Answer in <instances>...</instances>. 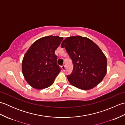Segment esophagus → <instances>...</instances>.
I'll use <instances>...</instances> for the list:
<instances>
[{"mask_svg": "<svg viewBox=\"0 0 125 125\" xmlns=\"http://www.w3.org/2000/svg\"><path fill=\"white\" fill-rule=\"evenodd\" d=\"M62 70H63V71H65V69H66L65 65H63L62 66Z\"/></svg>", "mask_w": 125, "mask_h": 125, "instance_id": "esophagus-1", "label": "esophagus"}]
</instances>
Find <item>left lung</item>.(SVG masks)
<instances>
[{"label":"left lung","mask_w":125,"mask_h":125,"mask_svg":"<svg viewBox=\"0 0 125 125\" xmlns=\"http://www.w3.org/2000/svg\"><path fill=\"white\" fill-rule=\"evenodd\" d=\"M73 65L68 81L78 89L87 90L102 81L107 72V60L99 47L91 40L81 36L66 38L61 44Z\"/></svg>","instance_id":"obj_1"}]
</instances>
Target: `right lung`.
<instances>
[{
	"label": "right lung",
	"instance_id": "right-lung-1",
	"mask_svg": "<svg viewBox=\"0 0 125 125\" xmlns=\"http://www.w3.org/2000/svg\"><path fill=\"white\" fill-rule=\"evenodd\" d=\"M63 39L58 36L43 37L34 42L26 52L22 62V71L31 87L43 89L54 83L61 71L55 51Z\"/></svg>",
	"mask_w": 125,
	"mask_h": 125
}]
</instances>
